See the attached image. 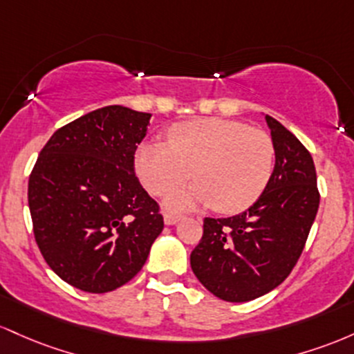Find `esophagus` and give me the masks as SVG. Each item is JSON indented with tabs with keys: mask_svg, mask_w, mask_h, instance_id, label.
I'll list each match as a JSON object with an SVG mask.
<instances>
[{
	"mask_svg": "<svg viewBox=\"0 0 354 354\" xmlns=\"http://www.w3.org/2000/svg\"><path fill=\"white\" fill-rule=\"evenodd\" d=\"M178 221H180V216H177V214H165L164 216V222L167 225L177 224Z\"/></svg>",
	"mask_w": 354,
	"mask_h": 354,
	"instance_id": "34e87169",
	"label": "esophagus"
}]
</instances>
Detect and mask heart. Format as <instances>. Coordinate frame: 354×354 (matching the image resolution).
Instances as JSON below:
<instances>
[{
	"label": "heart",
	"instance_id": "obj_1",
	"mask_svg": "<svg viewBox=\"0 0 354 354\" xmlns=\"http://www.w3.org/2000/svg\"><path fill=\"white\" fill-rule=\"evenodd\" d=\"M167 144L144 142L133 167L144 187L165 196L192 176L197 182L165 198L172 210L212 205L222 214L251 207L274 170L272 138L259 129L224 118H196L174 125Z\"/></svg>",
	"mask_w": 354,
	"mask_h": 354
}]
</instances>
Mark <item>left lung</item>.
Here are the masks:
<instances>
[{"mask_svg":"<svg viewBox=\"0 0 354 354\" xmlns=\"http://www.w3.org/2000/svg\"><path fill=\"white\" fill-rule=\"evenodd\" d=\"M264 115V113H263ZM276 150L269 184L244 212L204 221L190 268L207 291L245 303L277 288L303 252L319 207L311 153L276 118L264 115Z\"/></svg>","mask_w":354,"mask_h":354,"instance_id":"1","label":"left lung"}]
</instances>
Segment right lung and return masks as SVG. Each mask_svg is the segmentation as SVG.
<instances>
[{"label":"right lung","instance_id":"add662e5","mask_svg":"<svg viewBox=\"0 0 354 354\" xmlns=\"http://www.w3.org/2000/svg\"><path fill=\"white\" fill-rule=\"evenodd\" d=\"M152 113L110 105L57 130L28 182L35 239L65 283L102 295L144 268L164 219L133 156Z\"/></svg>","mask_w":354,"mask_h":354}]
</instances>
